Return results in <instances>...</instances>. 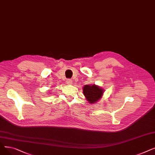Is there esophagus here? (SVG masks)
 <instances>
[{
	"label": "esophagus",
	"instance_id": "1",
	"mask_svg": "<svg viewBox=\"0 0 155 155\" xmlns=\"http://www.w3.org/2000/svg\"><path fill=\"white\" fill-rule=\"evenodd\" d=\"M71 83H72V81H71V80L68 79V80H67V84L68 85H71Z\"/></svg>",
	"mask_w": 155,
	"mask_h": 155
}]
</instances>
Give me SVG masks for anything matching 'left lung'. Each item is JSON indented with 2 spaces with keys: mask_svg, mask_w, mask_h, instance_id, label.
<instances>
[{
  "mask_svg": "<svg viewBox=\"0 0 155 155\" xmlns=\"http://www.w3.org/2000/svg\"><path fill=\"white\" fill-rule=\"evenodd\" d=\"M83 93L89 103L94 104L101 98L104 90L95 84L87 85L83 87Z\"/></svg>",
  "mask_w": 155,
  "mask_h": 155,
  "instance_id": "8db88e82",
  "label": "left lung"
}]
</instances>
